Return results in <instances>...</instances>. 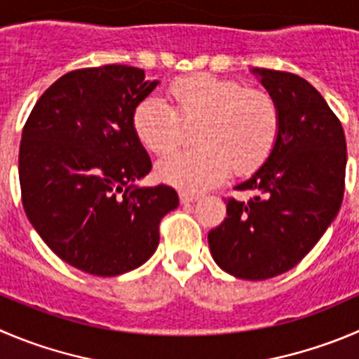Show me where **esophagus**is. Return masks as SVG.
Returning <instances> with one entry per match:
<instances>
[{
    "instance_id": "esophagus-1",
    "label": "esophagus",
    "mask_w": 359,
    "mask_h": 359,
    "mask_svg": "<svg viewBox=\"0 0 359 359\" xmlns=\"http://www.w3.org/2000/svg\"><path fill=\"white\" fill-rule=\"evenodd\" d=\"M197 199H199V194H192V192H180V201H182V204L196 203Z\"/></svg>"
}]
</instances>
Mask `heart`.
<instances>
[{
  "mask_svg": "<svg viewBox=\"0 0 359 359\" xmlns=\"http://www.w3.org/2000/svg\"><path fill=\"white\" fill-rule=\"evenodd\" d=\"M172 107L148 95L132 112L137 141L153 155H169L183 135V125L199 123L197 148L167 156L158 165L165 183L204 190L224 182L231 167L248 172L261 165L280 134V109L262 90L208 74L180 77L169 86Z\"/></svg>",
  "mask_w": 359,
  "mask_h": 359,
  "instance_id": "heart-1",
  "label": "heart"
}]
</instances>
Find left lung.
Wrapping results in <instances>:
<instances>
[{"instance_id":"8db88e82","label":"left lung","mask_w":359,"mask_h":359,"mask_svg":"<svg viewBox=\"0 0 359 359\" xmlns=\"http://www.w3.org/2000/svg\"><path fill=\"white\" fill-rule=\"evenodd\" d=\"M280 109L271 155L236 185L248 201L229 197L227 217L208 234L224 271L266 280L294 268L335 220L346 189L347 146L340 119L299 75L255 68Z\"/></svg>"}]
</instances>
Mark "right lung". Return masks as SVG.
Listing matches in <instances>:
<instances>
[{
	"mask_svg": "<svg viewBox=\"0 0 359 359\" xmlns=\"http://www.w3.org/2000/svg\"><path fill=\"white\" fill-rule=\"evenodd\" d=\"M158 81L126 65L79 68L50 84L22 128L20 197L47 247L74 268L116 276L144 264L172 187L139 189L151 158L132 128L135 105Z\"/></svg>",
	"mask_w": 359,
	"mask_h": 359,
	"instance_id": "right-lung-1",
	"label": "right lung"
}]
</instances>
